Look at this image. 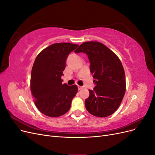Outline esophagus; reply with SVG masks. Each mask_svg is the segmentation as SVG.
I'll return each instance as SVG.
<instances>
[{
	"instance_id": "1",
	"label": "esophagus",
	"mask_w": 155,
	"mask_h": 155,
	"mask_svg": "<svg viewBox=\"0 0 155 155\" xmlns=\"http://www.w3.org/2000/svg\"><path fill=\"white\" fill-rule=\"evenodd\" d=\"M78 90H81V89L83 88L82 86H79V85H78Z\"/></svg>"
}]
</instances>
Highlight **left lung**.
<instances>
[{"label": "left lung", "instance_id": "8db88e82", "mask_svg": "<svg viewBox=\"0 0 155 155\" xmlns=\"http://www.w3.org/2000/svg\"><path fill=\"white\" fill-rule=\"evenodd\" d=\"M85 53L90 62L95 87L89 90L85 105L89 113L104 118L118 109L125 92V76L120 59L99 42H85L75 53Z\"/></svg>", "mask_w": 155, "mask_h": 155}]
</instances>
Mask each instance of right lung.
<instances>
[{"label":"right lung","mask_w":155,"mask_h":155,"mask_svg":"<svg viewBox=\"0 0 155 155\" xmlns=\"http://www.w3.org/2000/svg\"><path fill=\"white\" fill-rule=\"evenodd\" d=\"M78 46L55 43L37 56L31 69L30 88L37 108L46 116L58 117L66 113L78 92L76 85L63 84L61 76L68 55Z\"/></svg>","instance_id":"obj_1"}]
</instances>
